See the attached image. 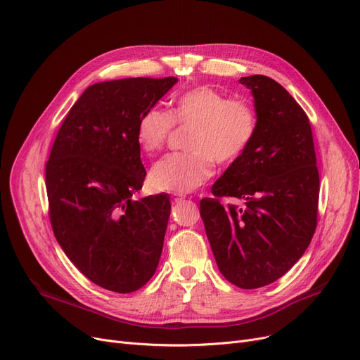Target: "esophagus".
I'll return each instance as SVG.
<instances>
[{"mask_svg": "<svg viewBox=\"0 0 360 360\" xmlns=\"http://www.w3.org/2000/svg\"><path fill=\"white\" fill-rule=\"evenodd\" d=\"M170 198H172V201L174 202H181V201H184V197L182 195H178V194H172V195H170Z\"/></svg>", "mask_w": 360, "mask_h": 360, "instance_id": "1", "label": "esophagus"}]
</instances>
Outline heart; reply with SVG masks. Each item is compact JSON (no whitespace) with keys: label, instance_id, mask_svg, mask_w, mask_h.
<instances>
[{"label":"heart","instance_id":"obj_1","mask_svg":"<svg viewBox=\"0 0 360 360\" xmlns=\"http://www.w3.org/2000/svg\"><path fill=\"white\" fill-rule=\"evenodd\" d=\"M174 124L193 127L188 153H172L150 170V185L156 191L186 194L202 185L221 166L236 163L251 146L257 132V113L247 101L231 99L210 86L194 87L175 101L172 112L159 108L146 110L137 124V140L147 153L166 144Z\"/></svg>","mask_w":360,"mask_h":360}]
</instances>
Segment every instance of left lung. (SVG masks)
I'll use <instances>...</instances> for the list:
<instances>
[{
	"instance_id": "1",
	"label": "left lung",
	"mask_w": 360,
	"mask_h": 360,
	"mask_svg": "<svg viewBox=\"0 0 360 360\" xmlns=\"http://www.w3.org/2000/svg\"><path fill=\"white\" fill-rule=\"evenodd\" d=\"M257 113L255 137L202 198L204 221L220 273L240 289H258L286 274L316 228L319 175L307 113L266 75L242 77ZM232 196L240 206H223Z\"/></svg>"
}]
</instances>
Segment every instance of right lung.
Segmentation results:
<instances>
[{
  "mask_svg": "<svg viewBox=\"0 0 360 360\" xmlns=\"http://www.w3.org/2000/svg\"><path fill=\"white\" fill-rule=\"evenodd\" d=\"M176 82L137 77L89 86L46 163L53 235L74 266L110 292L143 288L162 255L169 195L132 200L146 178L137 124Z\"/></svg>",
  "mask_w": 360,
  "mask_h": 360,
  "instance_id": "1",
  "label": "right lung"
}]
</instances>
